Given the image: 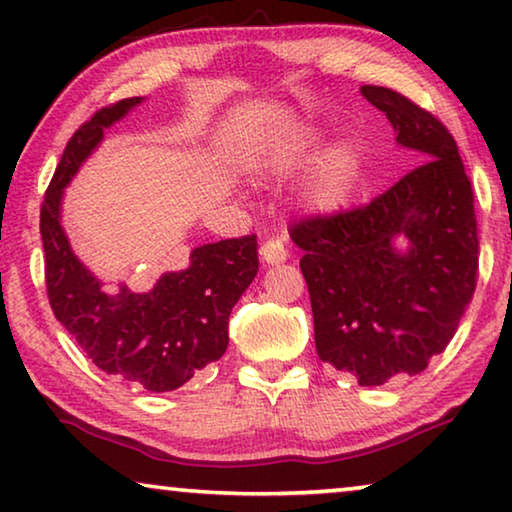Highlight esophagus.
Wrapping results in <instances>:
<instances>
[{
    "mask_svg": "<svg viewBox=\"0 0 512 512\" xmlns=\"http://www.w3.org/2000/svg\"><path fill=\"white\" fill-rule=\"evenodd\" d=\"M259 255H262L264 262L271 264V266L273 264H283L287 259V248L280 239H269L262 248H259Z\"/></svg>",
    "mask_w": 512,
    "mask_h": 512,
    "instance_id": "esophagus-1",
    "label": "esophagus"
}]
</instances>
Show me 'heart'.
Instances as JSON below:
<instances>
[{"label": "heart", "mask_w": 512, "mask_h": 512, "mask_svg": "<svg viewBox=\"0 0 512 512\" xmlns=\"http://www.w3.org/2000/svg\"><path fill=\"white\" fill-rule=\"evenodd\" d=\"M315 132H290L271 143L264 167L271 174L287 176L299 171L318 148ZM357 176V153L348 141H336L315 157L301 185L306 206L315 213H334L350 199Z\"/></svg>", "instance_id": "obj_1"}]
</instances>
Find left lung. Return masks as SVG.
<instances>
[{
	"instance_id": "obj_1",
	"label": "left lung",
	"mask_w": 512,
	"mask_h": 512,
	"mask_svg": "<svg viewBox=\"0 0 512 512\" xmlns=\"http://www.w3.org/2000/svg\"><path fill=\"white\" fill-rule=\"evenodd\" d=\"M362 95L427 162L371 204L301 220L290 236L304 250L320 359L373 387L422 373L448 348L475 292L478 225L443 122L390 88L364 85Z\"/></svg>"
}]
</instances>
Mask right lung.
Segmentation results:
<instances>
[{
  "label": "right lung",
  "mask_w": 512,
  "mask_h": 512,
  "mask_svg": "<svg viewBox=\"0 0 512 512\" xmlns=\"http://www.w3.org/2000/svg\"><path fill=\"white\" fill-rule=\"evenodd\" d=\"M141 102L122 99L76 129L43 197L41 241L50 308L85 355L115 378L171 392L225 355L229 313L259 269L257 239L204 243L190 253L187 269L162 273L148 292L125 283L109 292L76 257L62 227L64 187L102 143L104 129Z\"/></svg>",
  "instance_id": "add662e5"
}]
</instances>
